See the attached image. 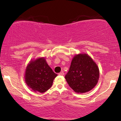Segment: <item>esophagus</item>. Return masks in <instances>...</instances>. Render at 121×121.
Segmentation results:
<instances>
[{"label": "esophagus", "mask_w": 121, "mask_h": 121, "mask_svg": "<svg viewBox=\"0 0 121 121\" xmlns=\"http://www.w3.org/2000/svg\"><path fill=\"white\" fill-rule=\"evenodd\" d=\"M59 75H64V73L63 72H60L58 74Z\"/></svg>", "instance_id": "34e87169"}]
</instances>
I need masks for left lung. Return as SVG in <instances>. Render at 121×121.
I'll return each mask as SVG.
<instances>
[{
  "label": "left lung",
  "mask_w": 121,
  "mask_h": 121,
  "mask_svg": "<svg viewBox=\"0 0 121 121\" xmlns=\"http://www.w3.org/2000/svg\"><path fill=\"white\" fill-rule=\"evenodd\" d=\"M98 66L88 54L74 56L68 73L65 76L69 86L77 93H85L96 85L99 79Z\"/></svg>",
  "instance_id": "8db88e82"
}]
</instances>
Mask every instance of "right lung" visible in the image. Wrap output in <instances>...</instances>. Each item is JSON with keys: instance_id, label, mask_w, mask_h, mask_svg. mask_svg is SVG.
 <instances>
[{"instance_id": "right-lung-1", "label": "right lung", "mask_w": 121, "mask_h": 121, "mask_svg": "<svg viewBox=\"0 0 121 121\" xmlns=\"http://www.w3.org/2000/svg\"><path fill=\"white\" fill-rule=\"evenodd\" d=\"M57 74L48 65L44 57L31 60L26 67L25 80L27 85L35 92L43 93L52 86Z\"/></svg>"}]
</instances>
